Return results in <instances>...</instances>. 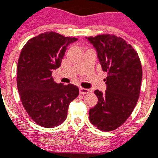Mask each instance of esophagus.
<instances>
[{"mask_svg": "<svg viewBox=\"0 0 158 158\" xmlns=\"http://www.w3.org/2000/svg\"><path fill=\"white\" fill-rule=\"evenodd\" d=\"M80 93L81 94H89V90L87 89H84V88H80Z\"/></svg>", "mask_w": 158, "mask_h": 158, "instance_id": "obj_1", "label": "esophagus"}]
</instances>
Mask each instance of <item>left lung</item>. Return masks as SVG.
I'll return each instance as SVG.
<instances>
[{"instance_id":"left-lung-1","label":"left lung","mask_w":158,"mask_h":158,"mask_svg":"<svg viewBox=\"0 0 158 158\" xmlns=\"http://www.w3.org/2000/svg\"><path fill=\"white\" fill-rule=\"evenodd\" d=\"M97 52L104 79L105 93L95 90L98 103L89 110V119L102 131L117 129L129 118L140 93L142 69L135 49L114 35L86 37Z\"/></svg>"}]
</instances>
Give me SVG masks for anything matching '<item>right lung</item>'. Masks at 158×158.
Masks as SVG:
<instances>
[{
	"mask_svg": "<svg viewBox=\"0 0 158 158\" xmlns=\"http://www.w3.org/2000/svg\"><path fill=\"white\" fill-rule=\"evenodd\" d=\"M77 39L45 32L31 39L22 49L17 64V89L29 116L40 126L53 128L67 117L70 102L79 89L57 84L52 77L59 68L66 47Z\"/></svg>",
	"mask_w": 158,
	"mask_h": 158,
	"instance_id": "add662e5",
	"label": "right lung"
}]
</instances>
